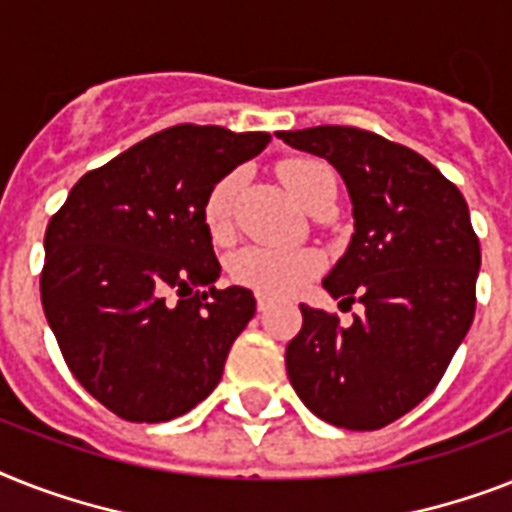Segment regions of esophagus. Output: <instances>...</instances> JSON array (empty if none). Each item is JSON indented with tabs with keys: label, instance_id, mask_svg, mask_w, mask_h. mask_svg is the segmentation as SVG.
<instances>
[{
	"label": "esophagus",
	"instance_id": "obj_1",
	"mask_svg": "<svg viewBox=\"0 0 512 512\" xmlns=\"http://www.w3.org/2000/svg\"><path fill=\"white\" fill-rule=\"evenodd\" d=\"M268 307H270V299L263 297V294H257V310H260V313H265Z\"/></svg>",
	"mask_w": 512,
	"mask_h": 512
}]
</instances>
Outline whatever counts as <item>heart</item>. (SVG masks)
<instances>
[{"instance_id":"b5f03b06","label":"heart","mask_w":512,"mask_h":512,"mask_svg":"<svg viewBox=\"0 0 512 512\" xmlns=\"http://www.w3.org/2000/svg\"><path fill=\"white\" fill-rule=\"evenodd\" d=\"M278 178L292 191L299 205L310 210L321 197L336 191L334 170L315 157H292L278 165ZM236 176L220 178L210 189L202 207V218L213 239H226L231 231ZM321 268V257L313 249L247 247L231 260V278L263 297H289L299 292Z\"/></svg>"}]
</instances>
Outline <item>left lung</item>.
I'll return each instance as SVG.
<instances>
[{"mask_svg": "<svg viewBox=\"0 0 512 512\" xmlns=\"http://www.w3.org/2000/svg\"><path fill=\"white\" fill-rule=\"evenodd\" d=\"M276 136L344 178L355 234L323 289L365 307L339 326L336 315L299 305L302 328L286 344V373L318 418L376 431L434 392L468 334L479 236L458 186L413 149L350 126Z\"/></svg>", "mask_w": 512, "mask_h": 512, "instance_id": "obj_1", "label": "left lung"}]
</instances>
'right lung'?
Masks as SVG:
<instances>
[{"label":"right lung","mask_w":512,"mask_h":512,"mask_svg":"<svg viewBox=\"0 0 512 512\" xmlns=\"http://www.w3.org/2000/svg\"><path fill=\"white\" fill-rule=\"evenodd\" d=\"M270 134L165 128L70 189L44 234L41 305L78 384L131 423L189 413L218 386L255 315L220 263L202 207Z\"/></svg>","instance_id":"right-lung-1"}]
</instances>
